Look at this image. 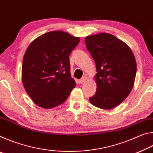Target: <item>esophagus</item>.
Instances as JSON below:
<instances>
[{"instance_id": "1", "label": "esophagus", "mask_w": 153, "mask_h": 153, "mask_svg": "<svg viewBox=\"0 0 153 153\" xmlns=\"http://www.w3.org/2000/svg\"><path fill=\"white\" fill-rule=\"evenodd\" d=\"M86 80H87V77L86 76L83 77L82 78L80 79V83H81V84H84V83L86 82Z\"/></svg>"}]
</instances>
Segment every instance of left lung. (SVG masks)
Listing matches in <instances>:
<instances>
[{"instance_id":"obj_1","label":"left lung","mask_w":153,"mask_h":153,"mask_svg":"<svg viewBox=\"0 0 153 153\" xmlns=\"http://www.w3.org/2000/svg\"><path fill=\"white\" fill-rule=\"evenodd\" d=\"M88 51L97 66V92L89 98L91 104L111 109L122 102L134 86L136 62L129 46L107 33L85 38Z\"/></svg>"}]
</instances>
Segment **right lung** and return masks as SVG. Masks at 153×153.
Listing matches in <instances>:
<instances>
[{
	"label": "right lung",
	"instance_id": "obj_1",
	"mask_svg": "<svg viewBox=\"0 0 153 153\" xmlns=\"http://www.w3.org/2000/svg\"><path fill=\"white\" fill-rule=\"evenodd\" d=\"M79 38L62 31L46 33L28 46L23 59L22 82L39 107L51 108L63 103L76 87L69 55Z\"/></svg>",
	"mask_w": 153,
	"mask_h": 153
}]
</instances>
